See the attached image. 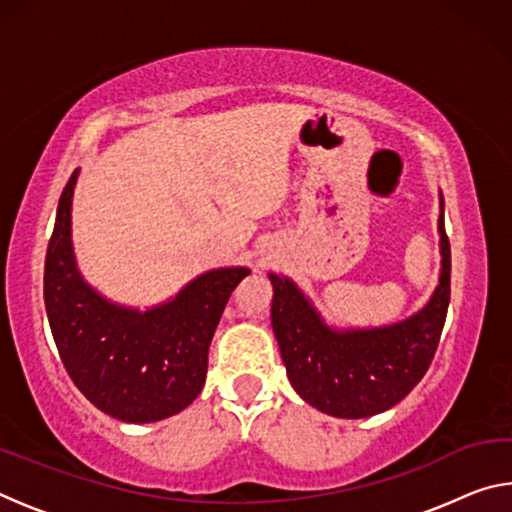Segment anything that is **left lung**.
<instances>
[{
  "label": "left lung",
  "mask_w": 512,
  "mask_h": 512,
  "mask_svg": "<svg viewBox=\"0 0 512 512\" xmlns=\"http://www.w3.org/2000/svg\"><path fill=\"white\" fill-rule=\"evenodd\" d=\"M440 198V277L427 305L400 323L332 329L289 277L271 273V323L291 386L334 418H370L391 409L429 370L449 307L452 250Z\"/></svg>",
  "instance_id": "1"
}]
</instances>
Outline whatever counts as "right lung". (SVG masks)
<instances>
[{"label": "right lung", "mask_w": 512, "mask_h": 512, "mask_svg": "<svg viewBox=\"0 0 512 512\" xmlns=\"http://www.w3.org/2000/svg\"><path fill=\"white\" fill-rule=\"evenodd\" d=\"M72 173L58 201L45 259V307L60 361L76 388L124 422H158L192 404L207 377V350L244 266L198 275L153 309L119 307L99 296L72 250Z\"/></svg>", "instance_id": "add662e5"}]
</instances>
